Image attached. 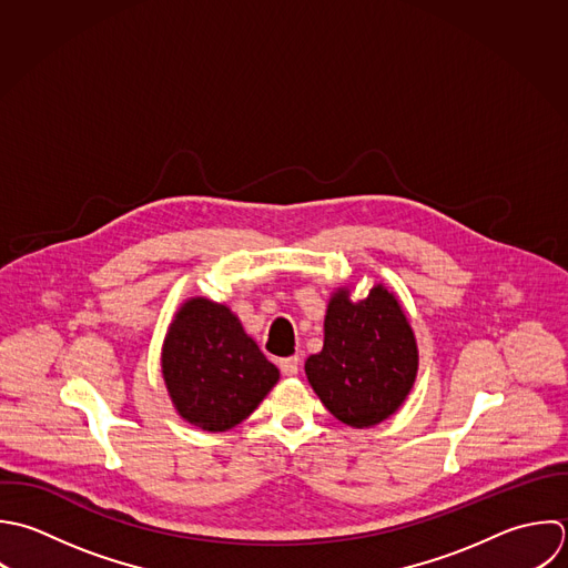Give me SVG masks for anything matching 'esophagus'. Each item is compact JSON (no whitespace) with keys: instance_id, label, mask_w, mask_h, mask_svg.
Segmentation results:
<instances>
[{"instance_id":"34e87169","label":"esophagus","mask_w":568,"mask_h":568,"mask_svg":"<svg viewBox=\"0 0 568 568\" xmlns=\"http://www.w3.org/2000/svg\"><path fill=\"white\" fill-rule=\"evenodd\" d=\"M281 372L285 376H296L298 374V356H290L281 361Z\"/></svg>"}]
</instances>
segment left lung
<instances>
[{
	"mask_svg": "<svg viewBox=\"0 0 568 568\" xmlns=\"http://www.w3.org/2000/svg\"><path fill=\"white\" fill-rule=\"evenodd\" d=\"M325 341L305 361V374L327 407L347 427L369 429L394 416L418 376V343L398 296L376 283L361 301L352 287L332 292Z\"/></svg>",
	"mask_w": 568,
	"mask_h": 568,
	"instance_id": "1",
	"label": "left lung"
}]
</instances>
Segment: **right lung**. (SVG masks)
<instances>
[{
    "instance_id": "right-lung-1",
    "label": "right lung",
    "mask_w": 568,
    "mask_h": 568,
    "mask_svg": "<svg viewBox=\"0 0 568 568\" xmlns=\"http://www.w3.org/2000/svg\"><path fill=\"white\" fill-rule=\"evenodd\" d=\"M161 376L176 414L192 427L219 434L243 423L281 372L227 305L192 296L168 325Z\"/></svg>"
}]
</instances>
